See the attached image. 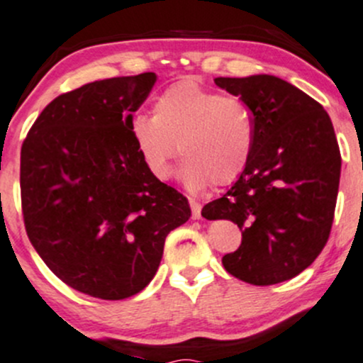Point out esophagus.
<instances>
[{"instance_id": "34e87169", "label": "esophagus", "mask_w": 363, "mask_h": 363, "mask_svg": "<svg viewBox=\"0 0 363 363\" xmlns=\"http://www.w3.org/2000/svg\"><path fill=\"white\" fill-rule=\"evenodd\" d=\"M190 207H192V216H194V219H201V211H202L201 203L195 201V199H190Z\"/></svg>"}]
</instances>
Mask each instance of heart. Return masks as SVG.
Segmentation results:
<instances>
[{"label":"heart","mask_w":363,"mask_h":363,"mask_svg":"<svg viewBox=\"0 0 363 363\" xmlns=\"http://www.w3.org/2000/svg\"><path fill=\"white\" fill-rule=\"evenodd\" d=\"M130 133L154 178L168 180L171 161L182 152L186 157L178 171L182 183L203 190L242 177L254 154L255 120L240 97L185 80L156 97L152 115L133 118Z\"/></svg>","instance_id":"heart-1"}]
</instances>
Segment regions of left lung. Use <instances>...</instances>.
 I'll list each match as a JSON object with an SVG mask.
<instances>
[{
  "instance_id": "8db88e82",
  "label": "left lung",
  "mask_w": 363,
  "mask_h": 363,
  "mask_svg": "<svg viewBox=\"0 0 363 363\" xmlns=\"http://www.w3.org/2000/svg\"><path fill=\"white\" fill-rule=\"evenodd\" d=\"M214 82L250 108L255 145L242 177L202 216L242 230L240 247L223 257L231 276L255 286L283 283L311 266L331 233L341 173L331 118L279 77Z\"/></svg>"
}]
</instances>
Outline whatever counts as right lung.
<instances>
[{
    "label": "right lung",
    "instance_id": "obj_1",
    "mask_svg": "<svg viewBox=\"0 0 363 363\" xmlns=\"http://www.w3.org/2000/svg\"><path fill=\"white\" fill-rule=\"evenodd\" d=\"M156 80L149 72L61 94L22 145L28 240L63 283L94 298L144 290L166 236L192 216L180 192L149 173L130 133Z\"/></svg>",
    "mask_w": 363,
    "mask_h": 363
}]
</instances>
